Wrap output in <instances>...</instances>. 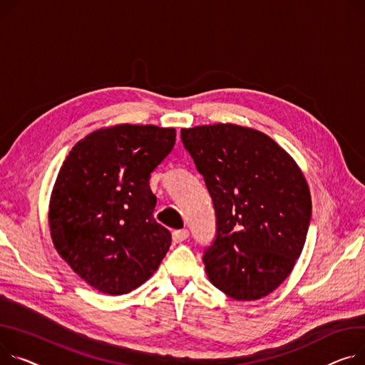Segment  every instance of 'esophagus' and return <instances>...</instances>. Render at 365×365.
<instances>
[{"label": "esophagus", "instance_id": "1", "mask_svg": "<svg viewBox=\"0 0 365 365\" xmlns=\"http://www.w3.org/2000/svg\"><path fill=\"white\" fill-rule=\"evenodd\" d=\"M187 237H189L187 229H180V230H175L173 232V240L176 242V244H180V242L186 240Z\"/></svg>", "mask_w": 365, "mask_h": 365}]
</instances>
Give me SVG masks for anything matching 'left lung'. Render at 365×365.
Masks as SVG:
<instances>
[{
    "mask_svg": "<svg viewBox=\"0 0 365 365\" xmlns=\"http://www.w3.org/2000/svg\"><path fill=\"white\" fill-rule=\"evenodd\" d=\"M215 211L204 250L210 282L237 301L272 294L299 258L311 220L301 170L267 135L236 125L182 129Z\"/></svg>",
    "mask_w": 365,
    "mask_h": 365,
    "instance_id": "8db88e82",
    "label": "left lung"
}]
</instances>
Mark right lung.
<instances>
[{"label":"right lung","instance_id":"obj_1","mask_svg":"<svg viewBox=\"0 0 365 365\" xmlns=\"http://www.w3.org/2000/svg\"><path fill=\"white\" fill-rule=\"evenodd\" d=\"M175 142V129L120 125L79 140L60 168L50 202L54 247L103 294L147 282L172 245L153 215L150 179Z\"/></svg>","mask_w":365,"mask_h":365}]
</instances>
